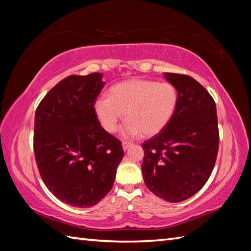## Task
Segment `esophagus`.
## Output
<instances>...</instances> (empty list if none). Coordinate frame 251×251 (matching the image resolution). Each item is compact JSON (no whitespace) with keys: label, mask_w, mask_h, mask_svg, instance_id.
<instances>
[{"label":"esophagus","mask_w":251,"mask_h":251,"mask_svg":"<svg viewBox=\"0 0 251 251\" xmlns=\"http://www.w3.org/2000/svg\"><path fill=\"white\" fill-rule=\"evenodd\" d=\"M132 145H134V143H132V142H129V141H124V142H123V143H122L123 150H124V151H126V150H127V149H128L129 147H131Z\"/></svg>","instance_id":"1"}]
</instances>
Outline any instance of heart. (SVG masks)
Wrapping results in <instances>:
<instances>
[{
	"label": "heart",
	"instance_id": "b5f03b06",
	"mask_svg": "<svg viewBox=\"0 0 251 251\" xmlns=\"http://www.w3.org/2000/svg\"><path fill=\"white\" fill-rule=\"evenodd\" d=\"M178 90L172 83L132 78L113 85L109 97L95 101V113L101 126L114 132L125 113L122 128L125 138L157 135L173 120L178 106Z\"/></svg>",
	"mask_w": 251,
	"mask_h": 251
}]
</instances>
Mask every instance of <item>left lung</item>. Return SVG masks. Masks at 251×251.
I'll return each mask as SVG.
<instances>
[{"instance_id": "1", "label": "left lung", "mask_w": 251, "mask_h": 251, "mask_svg": "<svg viewBox=\"0 0 251 251\" xmlns=\"http://www.w3.org/2000/svg\"><path fill=\"white\" fill-rule=\"evenodd\" d=\"M178 90L177 111L165 129L142 143V175L152 193L170 202L190 199L209 179L218 148L217 109L209 93L184 74L164 73Z\"/></svg>"}]
</instances>
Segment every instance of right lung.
<instances>
[{"instance_id":"add662e5","label":"right lung","mask_w":251,"mask_h":251,"mask_svg":"<svg viewBox=\"0 0 251 251\" xmlns=\"http://www.w3.org/2000/svg\"><path fill=\"white\" fill-rule=\"evenodd\" d=\"M102 76L66 77L35 112L33 148L40 175L58 200L73 207L98 204L113 186L124 156L121 141L101 127L95 113Z\"/></svg>"}]
</instances>
